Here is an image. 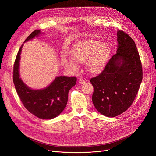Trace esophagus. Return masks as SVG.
Masks as SVG:
<instances>
[{
	"label": "esophagus",
	"instance_id": "esophagus-1",
	"mask_svg": "<svg viewBox=\"0 0 156 156\" xmlns=\"http://www.w3.org/2000/svg\"><path fill=\"white\" fill-rule=\"evenodd\" d=\"M86 82V80L84 79H83V78H80L79 80V83L82 84H84V83Z\"/></svg>",
	"mask_w": 156,
	"mask_h": 156
}]
</instances>
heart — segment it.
<instances>
[{
    "instance_id": "heart-1",
    "label": "heart",
    "mask_w": 156,
    "mask_h": 156,
    "mask_svg": "<svg viewBox=\"0 0 156 156\" xmlns=\"http://www.w3.org/2000/svg\"><path fill=\"white\" fill-rule=\"evenodd\" d=\"M70 57H62V63L65 67L73 71L78 69L76 63L86 62V66L91 73L101 72L108 60L110 50L108 46L96 40H84L73 45L70 52Z\"/></svg>"
}]
</instances>
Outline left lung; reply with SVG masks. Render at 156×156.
Masks as SVG:
<instances>
[{"instance_id": "1", "label": "left lung", "mask_w": 156, "mask_h": 156, "mask_svg": "<svg viewBox=\"0 0 156 156\" xmlns=\"http://www.w3.org/2000/svg\"><path fill=\"white\" fill-rule=\"evenodd\" d=\"M118 48L99 75L92 78V101L99 112L114 117L134 101L143 79L142 65L135 42L126 33L117 31Z\"/></svg>"}]
</instances>
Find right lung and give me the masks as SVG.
<instances>
[{"mask_svg":"<svg viewBox=\"0 0 156 156\" xmlns=\"http://www.w3.org/2000/svg\"><path fill=\"white\" fill-rule=\"evenodd\" d=\"M38 30L32 32L25 42L41 34ZM22 45L17 54L13 72V81L17 94L25 107L34 115L41 119H52L64 110L68 101L70 89L76 83V77L58 76L47 87L33 90L28 87L20 78L19 65Z\"/></svg>","mask_w":156,"mask_h":156,"instance_id":"right-lung-1","label":"right lung"}]
</instances>
